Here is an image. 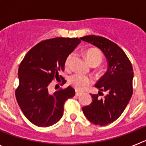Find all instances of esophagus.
Returning a JSON list of instances; mask_svg holds the SVG:
<instances>
[{"label": "esophagus", "mask_w": 146, "mask_h": 146, "mask_svg": "<svg viewBox=\"0 0 146 146\" xmlns=\"http://www.w3.org/2000/svg\"><path fill=\"white\" fill-rule=\"evenodd\" d=\"M82 93L80 92V91H76V96H80L81 94H82Z\"/></svg>", "instance_id": "obj_1"}]
</instances>
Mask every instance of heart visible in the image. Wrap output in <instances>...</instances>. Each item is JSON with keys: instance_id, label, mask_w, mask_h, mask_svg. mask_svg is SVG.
<instances>
[{"instance_id": "b5f03b06", "label": "heart", "mask_w": 146, "mask_h": 146, "mask_svg": "<svg viewBox=\"0 0 146 146\" xmlns=\"http://www.w3.org/2000/svg\"><path fill=\"white\" fill-rule=\"evenodd\" d=\"M73 56H74V54L71 53L66 58L65 66L66 67L69 66L71 61L73 58ZM86 58L88 63L90 65L95 64V65L98 66L102 60L103 55L101 51L98 49L91 48L88 49L86 52ZM69 82L74 88L78 91H83L88 86L91 84L92 80L90 77H87V76L77 74L70 77Z\"/></svg>"}]
</instances>
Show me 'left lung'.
Returning <instances> with one entry per match:
<instances>
[{"label":"left lung","instance_id":"1","mask_svg":"<svg viewBox=\"0 0 146 146\" xmlns=\"http://www.w3.org/2000/svg\"><path fill=\"white\" fill-rule=\"evenodd\" d=\"M102 50L108 60V70L95 86L99 94H91L92 102L82 108L91 123L106 126L118 119L131 97L134 72L129 59L121 47L110 40L94 35L81 37ZM106 93L103 98L102 91Z\"/></svg>","mask_w":146,"mask_h":146}]
</instances>
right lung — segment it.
Instances as JSON below:
<instances>
[{
	"label": "right lung",
	"mask_w": 146,
	"mask_h": 146,
	"mask_svg": "<svg viewBox=\"0 0 146 146\" xmlns=\"http://www.w3.org/2000/svg\"><path fill=\"white\" fill-rule=\"evenodd\" d=\"M81 42L77 38H53L39 42L28 51L18 69L20 84L15 91L17 101L23 114L40 127L55 124L62 118L64 103L75 95L71 86L49 93V85L55 78L63 79L67 56ZM66 82L62 80V84Z\"/></svg>",
	"instance_id": "right-lung-1"
}]
</instances>
